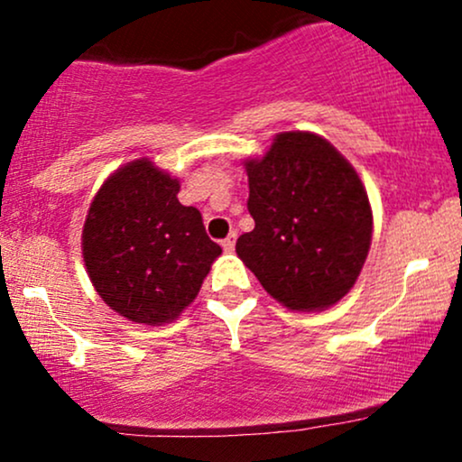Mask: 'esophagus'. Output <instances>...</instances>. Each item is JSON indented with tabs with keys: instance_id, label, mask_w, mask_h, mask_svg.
<instances>
[{
	"instance_id": "obj_1",
	"label": "esophagus",
	"mask_w": 462,
	"mask_h": 462,
	"mask_svg": "<svg viewBox=\"0 0 462 462\" xmlns=\"http://www.w3.org/2000/svg\"><path fill=\"white\" fill-rule=\"evenodd\" d=\"M235 243H236V232H230V235H227L224 241H221V247H224L226 252L230 254V252H235Z\"/></svg>"
}]
</instances>
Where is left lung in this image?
Instances as JSON below:
<instances>
[{
  "label": "left lung",
  "instance_id": "left-lung-1",
  "mask_svg": "<svg viewBox=\"0 0 462 462\" xmlns=\"http://www.w3.org/2000/svg\"><path fill=\"white\" fill-rule=\"evenodd\" d=\"M254 230L236 254L291 310H323L356 282L371 245L367 190L346 158L312 132H282L247 161Z\"/></svg>",
  "mask_w": 462,
  "mask_h": 462
}]
</instances>
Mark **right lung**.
<instances>
[{
	"label": "right lung",
	"mask_w": 462,
	"mask_h": 462,
	"mask_svg": "<svg viewBox=\"0 0 462 462\" xmlns=\"http://www.w3.org/2000/svg\"><path fill=\"white\" fill-rule=\"evenodd\" d=\"M180 182L139 158L102 184L82 230L88 278L125 319L161 326L198 298L221 247L201 215L178 201Z\"/></svg>",
	"instance_id": "add662e5"
}]
</instances>
